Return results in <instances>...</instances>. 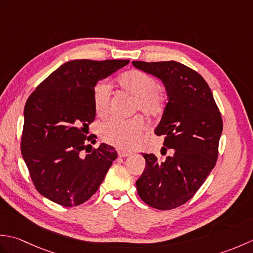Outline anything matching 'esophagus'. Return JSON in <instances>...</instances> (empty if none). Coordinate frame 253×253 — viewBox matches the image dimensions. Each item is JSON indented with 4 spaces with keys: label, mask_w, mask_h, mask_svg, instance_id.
I'll return each instance as SVG.
<instances>
[{
    "label": "esophagus",
    "mask_w": 253,
    "mask_h": 253,
    "mask_svg": "<svg viewBox=\"0 0 253 253\" xmlns=\"http://www.w3.org/2000/svg\"><path fill=\"white\" fill-rule=\"evenodd\" d=\"M117 153H118V157L120 158H127L130 155V152H127L125 150H122V149H118L117 150Z\"/></svg>",
    "instance_id": "esophagus-1"
}]
</instances>
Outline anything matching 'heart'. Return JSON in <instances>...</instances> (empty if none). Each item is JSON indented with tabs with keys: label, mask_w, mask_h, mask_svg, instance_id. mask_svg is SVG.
Here are the masks:
<instances>
[{
	"label": "heart",
	"mask_w": 253,
	"mask_h": 253,
	"mask_svg": "<svg viewBox=\"0 0 253 253\" xmlns=\"http://www.w3.org/2000/svg\"><path fill=\"white\" fill-rule=\"evenodd\" d=\"M118 84L123 90L135 96V111H141L148 117L158 116L163 110L164 94L157 79L138 69L125 72L118 77ZM111 100V87L106 82H100L93 89V106L96 115L107 114ZM143 130V122L139 116L129 120L112 118L100 127L102 140L120 147L131 149Z\"/></svg>",
	"instance_id": "heart-1"
}]
</instances>
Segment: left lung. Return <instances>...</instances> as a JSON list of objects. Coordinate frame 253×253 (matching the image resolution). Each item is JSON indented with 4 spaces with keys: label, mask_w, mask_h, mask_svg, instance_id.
Instances as JSON below:
<instances>
[{
    "label": "left lung",
    "mask_w": 253,
    "mask_h": 253,
    "mask_svg": "<svg viewBox=\"0 0 253 253\" xmlns=\"http://www.w3.org/2000/svg\"><path fill=\"white\" fill-rule=\"evenodd\" d=\"M132 65L164 84L168 103L154 132L164 136L162 150L173 149L162 161L142 153L146 168L136 181L137 192L148 206L171 210L195 196L215 166L222 116L206 80L184 64L133 61Z\"/></svg>",
    "instance_id": "1"
}]
</instances>
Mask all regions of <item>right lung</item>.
<instances>
[{
	"instance_id": "obj_1",
	"label": "right lung",
	"mask_w": 253,
	"mask_h": 253,
	"mask_svg": "<svg viewBox=\"0 0 253 253\" xmlns=\"http://www.w3.org/2000/svg\"><path fill=\"white\" fill-rule=\"evenodd\" d=\"M129 60L64 63L30 94L24 110L21 154L40 195L63 207L79 206L103 181L115 149L100 143L84 154L94 121L93 89ZM92 149V147H91ZM88 152V151H87Z\"/></svg>"
}]
</instances>
